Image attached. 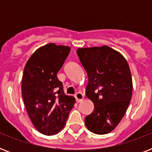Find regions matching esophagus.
<instances>
[{
    "mask_svg": "<svg viewBox=\"0 0 152 152\" xmlns=\"http://www.w3.org/2000/svg\"><path fill=\"white\" fill-rule=\"evenodd\" d=\"M75 98L76 99V101L80 102H81L83 99V95L81 92H77L75 95Z\"/></svg>",
    "mask_w": 152,
    "mask_h": 152,
    "instance_id": "obj_1",
    "label": "esophagus"
}]
</instances>
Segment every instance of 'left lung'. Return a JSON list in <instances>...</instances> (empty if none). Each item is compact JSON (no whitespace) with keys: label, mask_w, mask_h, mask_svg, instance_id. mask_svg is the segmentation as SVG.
I'll return each mask as SVG.
<instances>
[{"label":"left lung","mask_w":152,"mask_h":152,"mask_svg":"<svg viewBox=\"0 0 152 152\" xmlns=\"http://www.w3.org/2000/svg\"><path fill=\"white\" fill-rule=\"evenodd\" d=\"M76 53L88 76L86 96L95 106L85 118L86 126L95 134L109 133L120 123L132 98L129 66L120 53L107 46L80 48Z\"/></svg>","instance_id":"1"}]
</instances>
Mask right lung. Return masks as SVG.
Segmentation results:
<instances>
[{
	"mask_svg": "<svg viewBox=\"0 0 152 152\" xmlns=\"http://www.w3.org/2000/svg\"><path fill=\"white\" fill-rule=\"evenodd\" d=\"M70 47L47 44L31 55L24 67L22 95L36 129L46 136L64 128L75 98L66 95L57 76L69 56Z\"/></svg>",
	"mask_w": 152,
	"mask_h": 152,
	"instance_id": "obj_1",
	"label": "right lung"
}]
</instances>
